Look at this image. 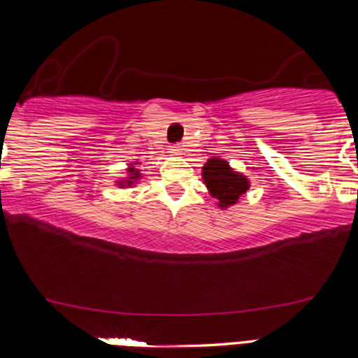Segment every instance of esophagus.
Segmentation results:
<instances>
[{"instance_id":"esophagus-1","label":"esophagus","mask_w":358,"mask_h":358,"mask_svg":"<svg viewBox=\"0 0 358 358\" xmlns=\"http://www.w3.org/2000/svg\"><path fill=\"white\" fill-rule=\"evenodd\" d=\"M169 152H171V154H180V152H182V149H180V145H171Z\"/></svg>"}]
</instances>
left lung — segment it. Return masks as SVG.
<instances>
[{
  "label": "left lung",
  "mask_w": 358,
  "mask_h": 358,
  "mask_svg": "<svg viewBox=\"0 0 358 358\" xmlns=\"http://www.w3.org/2000/svg\"><path fill=\"white\" fill-rule=\"evenodd\" d=\"M202 176L211 196L220 201L222 208L236 204L249 187L246 176L234 173L230 166L220 159H209L202 168Z\"/></svg>",
  "instance_id": "1"
}]
</instances>
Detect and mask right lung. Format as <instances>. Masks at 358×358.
<instances>
[{
    "label": "right lung",
    "mask_w": 358,
    "mask_h": 358,
    "mask_svg": "<svg viewBox=\"0 0 358 358\" xmlns=\"http://www.w3.org/2000/svg\"><path fill=\"white\" fill-rule=\"evenodd\" d=\"M129 171L133 173V171H135V169H133V168H129ZM135 176H138V173H135Z\"/></svg>",
    "instance_id": "1"
}]
</instances>
